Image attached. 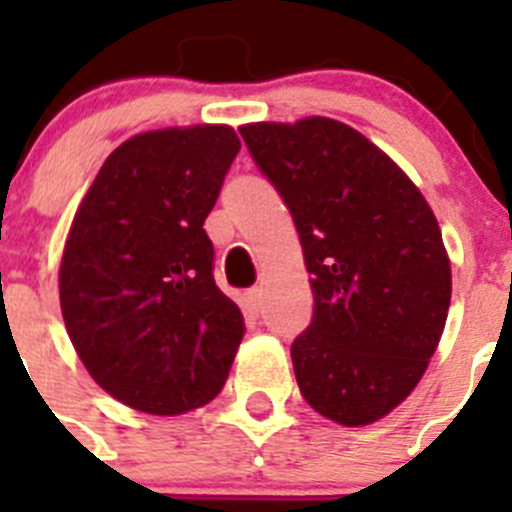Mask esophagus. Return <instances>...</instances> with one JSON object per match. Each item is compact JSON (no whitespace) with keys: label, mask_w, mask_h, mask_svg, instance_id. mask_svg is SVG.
<instances>
[{"label":"esophagus","mask_w":512,"mask_h":512,"mask_svg":"<svg viewBox=\"0 0 512 512\" xmlns=\"http://www.w3.org/2000/svg\"><path fill=\"white\" fill-rule=\"evenodd\" d=\"M243 312H246L248 318H256L261 312V289H248L246 295H243Z\"/></svg>","instance_id":"34e87169"}]
</instances>
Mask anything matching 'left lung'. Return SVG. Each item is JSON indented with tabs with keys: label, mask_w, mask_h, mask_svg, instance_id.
Wrapping results in <instances>:
<instances>
[{
	"label": "left lung",
	"mask_w": 512,
	"mask_h": 512,
	"mask_svg": "<svg viewBox=\"0 0 512 512\" xmlns=\"http://www.w3.org/2000/svg\"><path fill=\"white\" fill-rule=\"evenodd\" d=\"M300 233L315 310L292 343L302 397L341 425L395 410L425 374L451 302L441 228L405 171L330 117L241 128Z\"/></svg>",
	"instance_id": "8db88e82"
}]
</instances>
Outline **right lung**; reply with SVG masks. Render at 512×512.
<instances>
[{
    "label": "right lung",
    "instance_id": "1",
    "mask_svg": "<svg viewBox=\"0 0 512 512\" xmlns=\"http://www.w3.org/2000/svg\"><path fill=\"white\" fill-rule=\"evenodd\" d=\"M238 151L228 125L133 135L107 156L71 223L63 323L94 382L140 413L207 405L246 333L217 289L202 228Z\"/></svg>",
    "mask_w": 512,
    "mask_h": 512
}]
</instances>
